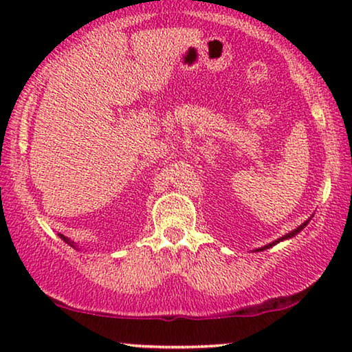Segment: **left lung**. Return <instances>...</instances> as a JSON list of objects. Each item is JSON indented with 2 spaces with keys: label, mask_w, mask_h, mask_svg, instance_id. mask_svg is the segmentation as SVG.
Wrapping results in <instances>:
<instances>
[{
  "label": "left lung",
  "mask_w": 352,
  "mask_h": 352,
  "mask_svg": "<svg viewBox=\"0 0 352 352\" xmlns=\"http://www.w3.org/2000/svg\"><path fill=\"white\" fill-rule=\"evenodd\" d=\"M307 223H309V219H307V221H306V223H302V224L300 226V228H296L295 230H292V232H290V234L283 235V237H282V239H278V240H276V242L269 243V245H266V247H263V248H259V250H261V252H263V250H266V248H271V247H272V245H276V243H278V242H282V240H285V239H292V237H295V235H296L298 232H301V230L306 228V224H307Z\"/></svg>",
  "instance_id": "8db88e82"
}]
</instances>
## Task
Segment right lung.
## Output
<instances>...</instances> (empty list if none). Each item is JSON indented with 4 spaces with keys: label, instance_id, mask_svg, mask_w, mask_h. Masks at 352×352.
I'll use <instances>...</instances> for the list:
<instances>
[{
    "label": "right lung",
    "instance_id": "add662e5",
    "mask_svg": "<svg viewBox=\"0 0 352 352\" xmlns=\"http://www.w3.org/2000/svg\"><path fill=\"white\" fill-rule=\"evenodd\" d=\"M60 237H62V240H64V242H67L69 245H72V247H74V242H70V240L67 239V237H64V235H60Z\"/></svg>",
    "mask_w": 352,
    "mask_h": 352
}]
</instances>
